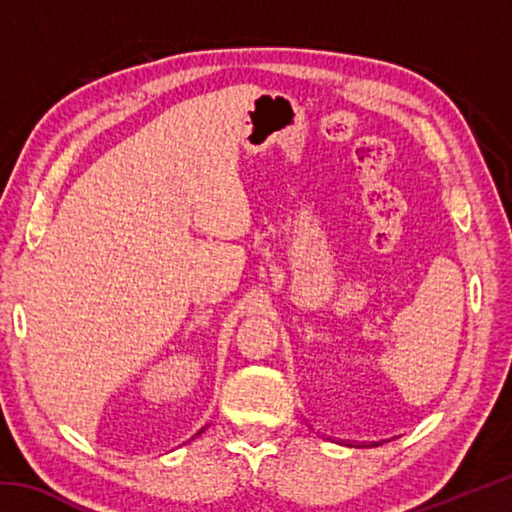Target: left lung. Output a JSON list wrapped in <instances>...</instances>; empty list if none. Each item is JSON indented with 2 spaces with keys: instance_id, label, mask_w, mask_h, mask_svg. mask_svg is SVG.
Here are the masks:
<instances>
[{
  "instance_id": "left-lung-1",
  "label": "left lung",
  "mask_w": 512,
  "mask_h": 512,
  "mask_svg": "<svg viewBox=\"0 0 512 512\" xmlns=\"http://www.w3.org/2000/svg\"><path fill=\"white\" fill-rule=\"evenodd\" d=\"M329 440H332V438H329ZM339 445H348V447H352V445H354V447H359L357 443H343V440H339ZM377 445H381V443H370L368 447H377Z\"/></svg>"
}]
</instances>
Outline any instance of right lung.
I'll list each match as a JSON object with an SVG mask.
<instances>
[{"instance_id":"obj_1","label":"right lung","mask_w":512,"mask_h":512,"mask_svg":"<svg viewBox=\"0 0 512 512\" xmlns=\"http://www.w3.org/2000/svg\"><path fill=\"white\" fill-rule=\"evenodd\" d=\"M203 431H205V427H203V429H201V431H198V433H196V436H201V433H203Z\"/></svg>"}]
</instances>
